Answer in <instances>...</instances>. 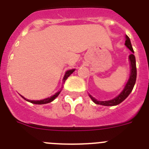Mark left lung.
I'll return each mask as SVG.
<instances>
[{
  "mask_svg": "<svg viewBox=\"0 0 149 149\" xmlns=\"http://www.w3.org/2000/svg\"><path fill=\"white\" fill-rule=\"evenodd\" d=\"M126 41H125V45L127 46V48L130 49V51L132 52L130 56H129V60L131 62V75H130V78H129L128 81H127V84H126L125 87L123 89L122 93L113 99L110 100V101H99L95 99L93 97L89 95L91 99L93 100V102L96 104H100V105H104V106H114V105H117L119 104L122 103L124 100L127 98V96L130 95L131 93V91L133 90V88L134 86V84L136 83V59H135V56L134 55V51L131 45V41L127 36H125Z\"/></svg>",
  "mask_w": 149,
  "mask_h": 149,
  "instance_id": "1",
  "label": "left lung"
}]
</instances>
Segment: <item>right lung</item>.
Returning <instances> with one entry per match:
<instances>
[{
	"label": "right lung",
	"instance_id": "right-lung-1",
	"mask_svg": "<svg viewBox=\"0 0 149 149\" xmlns=\"http://www.w3.org/2000/svg\"><path fill=\"white\" fill-rule=\"evenodd\" d=\"M74 72V69H72V70L67 71L66 73H65V76H64V77H63V82H65V80H66V79L71 75V74L73 73ZM60 91H61V90H60ZM60 91H59L58 93H56V94L54 95L51 96V97H50V98H45V99H43V100H39V101H31V100H27L26 98H24L23 96H22V95H21V96H22L24 99H25L26 101H29V102H30V103L35 104H45L50 103V102H51L52 101H54V100L55 98H56V97L59 95V94L60 93Z\"/></svg>",
	"mask_w": 149,
	"mask_h": 149
}]
</instances>
